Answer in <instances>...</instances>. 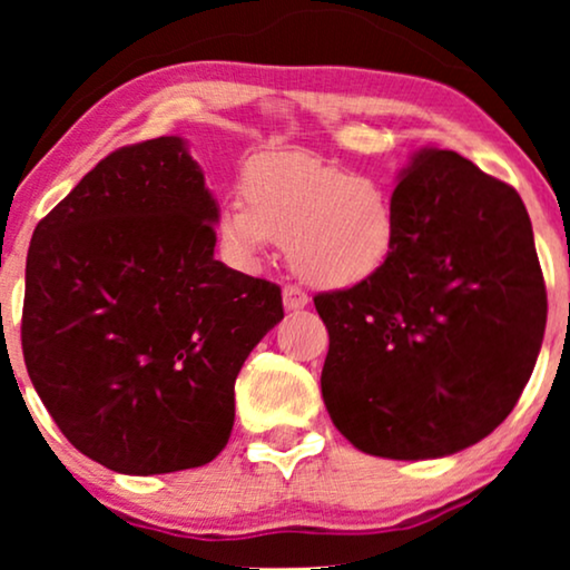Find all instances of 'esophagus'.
Listing matches in <instances>:
<instances>
[{
	"mask_svg": "<svg viewBox=\"0 0 570 570\" xmlns=\"http://www.w3.org/2000/svg\"><path fill=\"white\" fill-rule=\"evenodd\" d=\"M283 303H285V311H301L308 306V295L301 291V287L295 285H285L283 287Z\"/></svg>",
	"mask_w": 570,
	"mask_h": 570,
	"instance_id": "34e87169",
	"label": "esophagus"
}]
</instances>
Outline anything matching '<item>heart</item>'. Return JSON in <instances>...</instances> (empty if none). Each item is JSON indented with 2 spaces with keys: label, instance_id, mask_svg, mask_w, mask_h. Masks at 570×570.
<instances>
[{
  "label": "heart",
  "instance_id": "b5f03b06",
  "mask_svg": "<svg viewBox=\"0 0 570 570\" xmlns=\"http://www.w3.org/2000/svg\"><path fill=\"white\" fill-rule=\"evenodd\" d=\"M240 202L217 209L215 233L240 269H256L272 240H287L295 275L350 291L389 267L400 217L386 184L303 153L256 155L240 174Z\"/></svg>",
  "mask_w": 570,
  "mask_h": 570
}]
</instances>
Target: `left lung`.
<instances>
[{"label": "left lung", "mask_w": 570, "mask_h": 570, "mask_svg": "<svg viewBox=\"0 0 570 570\" xmlns=\"http://www.w3.org/2000/svg\"><path fill=\"white\" fill-rule=\"evenodd\" d=\"M400 246L371 283L322 293V396L363 454L441 459L495 431L540 355L548 295L527 207L462 155L396 174Z\"/></svg>", "instance_id": "obj_1"}]
</instances>
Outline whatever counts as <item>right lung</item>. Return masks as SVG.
Returning a JSON list of instances; mask_svg holds the SVG:
<instances>
[{"label":"right lung","mask_w":570,"mask_h":570,"mask_svg":"<svg viewBox=\"0 0 570 570\" xmlns=\"http://www.w3.org/2000/svg\"><path fill=\"white\" fill-rule=\"evenodd\" d=\"M217 199L184 137L121 147L38 223L22 355L77 451L121 474L220 454L236 376L283 295L215 259Z\"/></svg>","instance_id":"1"}]
</instances>
